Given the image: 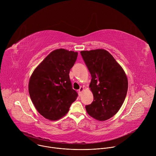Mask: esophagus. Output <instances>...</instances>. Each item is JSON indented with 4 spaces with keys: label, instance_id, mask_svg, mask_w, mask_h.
Returning a JSON list of instances; mask_svg holds the SVG:
<instances>
[{
    "label": "esophagus",
    "instance_id": "1",
    "mask_svg": "<svg viewBox=\"0 0 156 156\" xmlns=\"http://www.w3.org/2000/svg\"><path fill=\"white\" fill-rule=\"evenodd\" d=\"M84 90V87H80V90H79V94L80 95H81V94H82V93H83V91Z\"/></svg>",
    "mask_w": 156,
    "mask_h": 156
}]
</instances>
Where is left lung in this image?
I'll return each instance as SVG.
<instances>
[{
    "label": "left lung",
    "mask_w": 156,
    "mask_h": 156,
    "mask_svg": "<svg viewBox=\"0 0 156 156\" xmlns=\"http://www.w3.org/2000/svg\"><path fill=\"white\" fill-rule=\"evenodd\" d=\"M81 54L91 75L90 84L94 100L86 105L89 115L105 121L122 107L128 90V78L121 65L105 49L82 51Z\"/></svg>",
    "instance_id": "8db88e82"
}]
</instances>
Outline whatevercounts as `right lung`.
<instances>
[{
	"mask_svg": "<svg viewBox=\"0 0 156 156\" xmlns=\"http://www.w3.org/2000/svg\"><path fill=\"white\" fill-rule=\"evenodd\" d=\"M78 52L58 49L52 51L33 71L29 94L37 112L49 120H57L68 113L76 99L69 77Z\"/></svg>",
	"mask_w": 156,
	"mask_h": 156,
	"instance_id": "add662e5",
	"label": "right lung"
}]
</instances>
